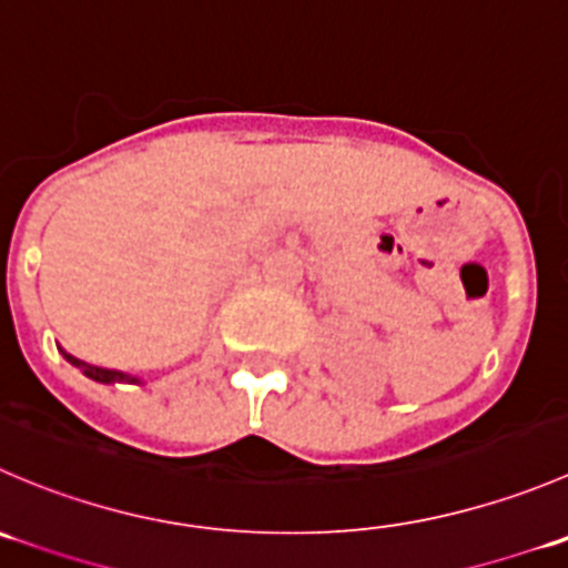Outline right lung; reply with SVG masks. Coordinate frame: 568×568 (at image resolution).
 Returning <instances> with one entry per match:
<instances>
[{"instance_id":"right-lung-1","label":"right lung","mask_w":568,"mask_h":568,"mask_svg":"<svg viewBox=\"0 0 568 568\" xmlns=\"http://www.w3.org/2000/svg\"><path fill=\"white\" fill-rule=\"evenodd\" d=\"M63 352V349H60ZM65 361L71 363V366L80 368L82 374H85L88 379H93V383H104V385H113V383H141V377H132V374H124V372H115V368H102V366H91V363L80 361V357L69 355V352H63Z\"/></svg>"}]
</instances>
